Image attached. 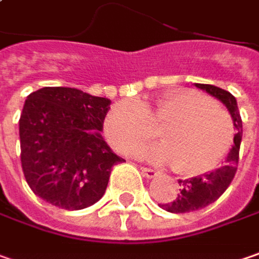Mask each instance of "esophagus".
I'll use <instances>...</instances> for the list:
<instances>
[{"instance_id":"34e87169","label":"esophagus","mask_w":259,"mask_h":259,"mask_svg":"<svg viewBox=\"0 0 259 259\" xmlns=\"http://www.w3.org/2000/svg\"><path fill=\"white\" fill-rule=\"evenodd\" d=\"M140 170H141V174L144 175V176H147V178H154V176H157V172H156L154 169H150V167L141 166Z\"/></svg>"}]
</instances>
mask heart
Returning <instances> with one entry per match:
<instances>
[{
	"label": "heart",
	"instance_id": "heart-1",
	"mask_svg": "<svg viewBox=\"0 0 259 259\" xmlns=\"http://www.w3.org/2000/svg\"><path fill=\"white\" fill-rule=\"evenodd\" d=\"M154 128L162 147L141 156L172 163L181 175H201L220 162L233 141V119L213 99L195 90H175L154 102L122 100L106 115L105 133L123 154H134L150 144Z\"/></svg>",
	"mask_w": 259,
	"mask_h": 259
}]
</instances>
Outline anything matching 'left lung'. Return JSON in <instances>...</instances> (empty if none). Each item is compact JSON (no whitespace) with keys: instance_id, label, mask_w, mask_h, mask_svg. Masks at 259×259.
<instances>
[{"instance_id":"obj_1","label":"left lung","mask_w":259,"mask_h":259,"mask_svg":"<svg viewBox=\"0 0 259 259\" xmlns=\"http://www.w3.org/2000/svg\"><path fill=\"white\" fill-rule=\"evenodd\" d=\"M198 89L205 90L211 96L217 97L220 102L226 105V108L232 115L233 125L236 128V134L233 138V147L230 153L227 154L226 162L222 167L215 169L214 172L205 174L204 176L191 178L187 181H181L182 184L181 194L172 202L163 204L162 208H164L169 213H189V211H197L201 210L214 201H217L222 194L226 191L230 182L233 181L236 169H238V160H239V149L240 141H242V118L239 115L236 99L232 93L226 90L215 87L211 84H195Z\"/></svg>"}]
</instances>
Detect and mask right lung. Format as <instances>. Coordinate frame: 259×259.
<instances>
[{
  "label": "right lung",
  "mask_w": 259,
  "mask_h": 259,
  "mask_svg": "<svg viewBox=\"0 0 259 259\" xmlns=\"http://www.w3.org/2000/svg\"><path fill=\"white\" fill-rule=\"evenodd\" d=\"M106 97L71 87H44L27 96L20 116V159L33 192L62 210L100 200L112 166L125 162L100 136Z\"/></svg>",
  "instance_id": "obj_1"
}]
</instances>
